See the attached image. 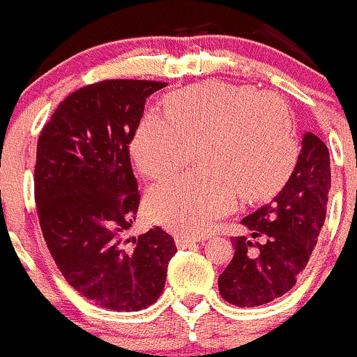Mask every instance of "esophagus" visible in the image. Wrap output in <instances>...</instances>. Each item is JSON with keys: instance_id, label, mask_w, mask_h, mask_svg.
<instances>
[{"instance_id": "esophagus-1", "label": "esophagus", "mask_w": 357, "mask_h": 357, "mask_svg": "<svg viewBox=\"0 0 357 357\" xmlns=\"http://www.w3.org/2000/svg\"><path fill=\"white\" fill-rule=\"evenodd\" d=\"M205 236H190V235H178L176 236V245L185 248L193 245V243L204 242Z\"/></svg>"}]
</instances>
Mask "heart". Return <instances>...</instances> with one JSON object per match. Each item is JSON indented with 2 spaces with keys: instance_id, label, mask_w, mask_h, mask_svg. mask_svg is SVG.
Instances as JSON below:
<instances>
[{
  "instance_id": "b5f03b06",
  "label": "heart",
  "mask_w": 357,
  "mask_h": 357,
  "mask_svg": "<svg viewBox=\"0 0 357 357\" xmlns=\"http://www.w3.org/2000/svg\"><path fill=\"white\" fill-rule=\"evenodd\" d=\"M165 114L149 112L131 143L136 167L160 179L188 162L192 145L204 169L169 178L146 199L152 218L199 235L235 205L261 200L290 178L298 142L287 103L252 86L204 82L174 91Z\"/></svg>"
}]
</instances>
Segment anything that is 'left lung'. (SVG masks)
Segmentation results:
<instances>
[{"instance_id": "1", "label": "left lung", "mask_w": 357, "mask_h": 357, "mask_svg": "<svg viewBox=\"0 0 357 357\" xmlns=\"http://www.w3.org/2000/svg\"><path fill=\"white\" fill-rule=\"evenodd\" d=\"M332 183L330 153L312 132L302 138L294 172L282 192L242 219L252 231L235 236V254L219 276V294L229 304L254 307L282 297L297 282L318 243Z\"/></svg>"}]
</instances>
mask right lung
<instances>
[{
    "label": "right lung",
    "mask_w": 357,
    "mask_h": 357,
    "mask_svg": "<svg viewBox=\"0 0 357 357\" xmlns=\"http://www.w3.org/2000/svg\"><path fill=\"white\" fill-rule=\"evenodd\" d=\"M167 82L109 79L77 89L38 139L34 197L43 236L68 285L112 311L160 297L174 238L128 236L139 205L129 143L150 95Z\"/></svg>",
    "instance_id": "1"
}]
</instances>
